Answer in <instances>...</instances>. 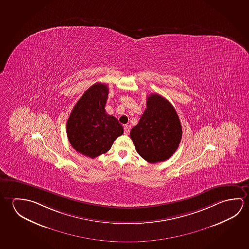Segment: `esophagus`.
Instances as JSON below:
<instances>
[{
  "instance_id": "1",
  "label": "esophagus",
  "mask_w": 249,
  "mask_h": 249,
  "mask_svg": "<svg viewBox=\"0 0 249 249\" xmlns=\"http://www.w3.org/2000/svg\"><path fill=\"white\" fill-rule=\"evenodd\" d=\"M129 132H130V128H129V126L126 125V126H124V134L126 135H129Z\"/></svg>"
}]
</instances>
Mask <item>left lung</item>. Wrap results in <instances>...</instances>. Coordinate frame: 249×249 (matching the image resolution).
Returning a JSON list of instances; mask_svg holds the SVG:
<instances>
[{
    "mask_svg": "<svg viewBox=\"0 0 249 249\" xmlns=\"http://www.w3.org/2000/svg\"><path fill=\"white\" fill-rule=\"evenodd\" d=\"M182 128L171 103L157 94H151L147 107L130 138L139 155L147 162H160L170 158L179 147Z\"/></svg>",
    "mask_w": 249,
    "mask_h": 249,
    "instance_id": "left-lung-1",
    "label": "left lung"
}]
</instances>
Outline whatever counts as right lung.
<instances>
[{
  "mask_svg": "<svg viewBox=\"0 0 249 249\" xmlns=\"http://www.w3.org/2000/svg\"><path fill=\"white\" fill-rule=\"evenodd\" d=\"M108 89L95 83L82 94L67 123V135L71 146L82 155L94 159L110 149L123 134V126L106 113Z\"/></svg>",
  "mask_w": 249,
  "mask_h": 249,
  "instance_id": "add662e5",
  "label": "right lung"
}]
</instances>
